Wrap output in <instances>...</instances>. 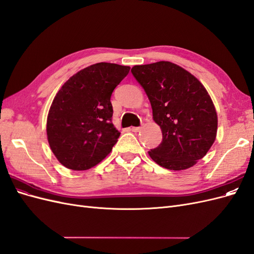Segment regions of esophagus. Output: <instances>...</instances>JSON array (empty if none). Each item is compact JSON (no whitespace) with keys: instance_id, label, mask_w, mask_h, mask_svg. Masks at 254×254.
I'll return each instance as SVG.
<instances>
[{"instance_id":"1","label":"esophagus","mask_w":254,"mask_h":254,"mask_svg":"<svg viewBox=\"0 0 254 254\" xmlns=\"http://www.w3.org/2000/svg\"><path fill=\"white\" fill-rule=\"evenodd\" d=\"M131 130H132L133 132H139L140 130H141V127H132Z\"/></svg>"}]
</instances>
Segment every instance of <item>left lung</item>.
Segmentation results:
<instances>
[{
    "instance_id": "8db88e82",
    "label": "left lung",
    "mask_w": 254,
    "mask_h": 254,
    "mask_svg": "<svg viewBox=\"0 0 254 254\" xmlns=\"http://www.w3.org/2000/svg\"><path fill=\"white\" fill-rule=\"evenodd\" d=\"M139 82L152 108V118L162 130V142L148 151L157 164L182 171L202 159L217 132V113L202 83L170 61L134 65Z\"/></svg>"
}]
</instances>
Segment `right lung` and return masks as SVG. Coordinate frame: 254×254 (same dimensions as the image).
Masks as SVG:
<instances>
[{
    "mask_svg": "<svg viewBox=\"0 0 254 254\" xmlns=\"http://www.w3.org/2000/svg\"><path fill=\"white\" fill-rule=\"evenodd\" d=\"M130 67L92 64L73 75L58 91L48 115L50 147L59 162L86 171L109 155L121 132L112 124L111 94Z\"/></svg>",
    "mask_w": 254,
    "mask_h": 254,
    "instance_id": "obj_1",
    "label": "right lung"
}]
</instances>
